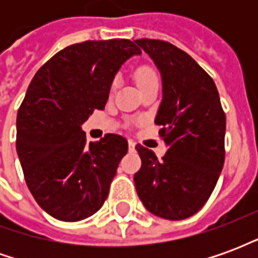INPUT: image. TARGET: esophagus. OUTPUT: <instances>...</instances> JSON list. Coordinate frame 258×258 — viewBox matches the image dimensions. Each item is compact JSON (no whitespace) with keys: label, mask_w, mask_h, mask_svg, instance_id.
Here are the masks:
<instances>
[{"label":"esophagus","mask_w":258,"mask_h":258,"mask_svg":"<svg viewBox=\"0 0 258 258\" xmlns=\"http://www.w3.org/2000/svg\"><path fill=\"white\" fill-rule=\"evenodd\" d=\"M128 149L131 152H134L135 151V142L133 140H130L128 141Z\"/></svg>","instance_id":"1"}]
</instances>
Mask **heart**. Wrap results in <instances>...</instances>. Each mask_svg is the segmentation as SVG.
<instances>
[{"mask_svg": "<svg viewBox=\"0 0 258 258\" xmlns=\"http://www.w3.org/2000/svg\"><path fill=\"white\" fill-rule=\"evenodd\" d=\"M135 81H137V85L138 87H144V85L148 84H153V83H159V74L155 69L149 66V64H141L140 68H137L134 73ZM117 83L113 81L112 84V90L116 88Z\"/></svg>", "mask_w": 258, "mask_h": 258, "instance_id": "heart-1", "label": "heart"}]
</instances>
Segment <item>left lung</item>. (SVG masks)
<instances>
[{"label":"left lung","instance_id":"left-lung-1","mask_svg":"<svg viewBox=\"0 0 258 258\" xmlns=\"http://www.w3.org/2000/svg\"><path fill=\"white\" fill-rule=\"evenodd\" d=\"M149 53L163 81L155 118L167 152L137 145L142 166L135 173L137 194L152 214L184 220L205 206L225 159V113L214 81L192 56L162 40H135Z\"/></svg>","mask_w":258,"mask_h":258}]
</instances>
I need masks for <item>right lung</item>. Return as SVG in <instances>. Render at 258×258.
Segmentation results:
<instances>
[{"mask_svg": "<svg viewBox=\"0 0 258 258\" xmlns=\"http://www.w3.org/2000/svg\"><path fill=\"white\" fill-rule=\"evenodd\" d=\"M141 49L114 38L69 45L31 80L16 118V151L33 198L56 220L80 221L99 210L128 151L127 140L106 134L87 144L81 130L102 110L120 66Z\"/></svg>", "mask_w": 258, "mask_h": 258, "instance_id": "right-lung-1", "label": "right lung"}]
</instances>
